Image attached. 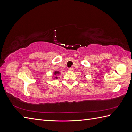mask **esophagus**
<instances>
[{
  "label": "esophagus",
  "instance_id": "1",
  "mask_svg": "<svg viewBox=\"0 0 132 132\" xmlns=\"http://www.w3.org/2000/svg\"><path fill=\"white\" fill-rule=\"evenodd\" d=\"M69 70L70 71H73V70H74V68H73V67L69 68Z\"/></svg>",
  "mask_w": 132,
  "mask_h": 132
}]
</instances>
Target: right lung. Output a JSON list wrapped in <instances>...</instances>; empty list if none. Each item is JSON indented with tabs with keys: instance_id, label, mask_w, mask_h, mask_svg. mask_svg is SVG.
<instances>
[{
	"instance_id": "right-lung-1",
	"label": "right lung",
	"mask_w": 132,
	"mask_h": 132,
	"mask_svg": "<svg viewBox=\"0 0 132 132\" xmlns=\"http://www.w3.org/2000/svg\"><path fill=\"white\" fill-rule=\"evenodd\" d=\"M59 74V72H58V71H55V73H54V74Z\"/></svg>"
}]
</instances>
